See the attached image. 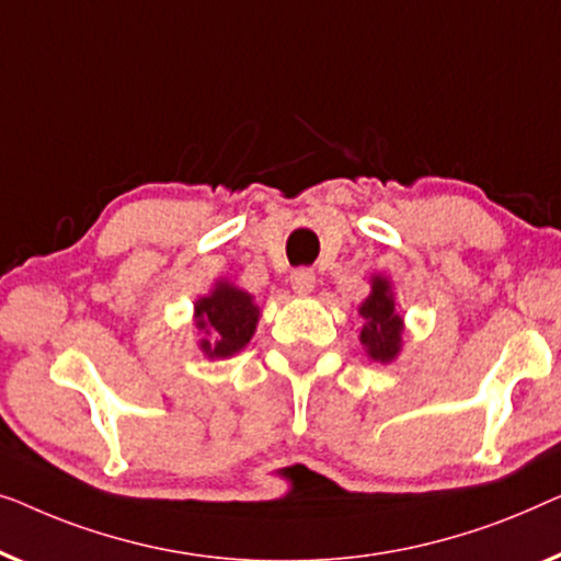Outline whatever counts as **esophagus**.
I'll use <instances>...</instances> for the list:
<instances>
[{
    "label": "esophagus",
    "instance_id": "34e87169",
    "mask_svg": "<svg viewBox=\"0 0 561 561\" xmlns=\"http://www.w3.org/2000/svg\"><path fill=\"white\" fill-rule=\"evenodd\" d=\"M289 282H291V289H295V295H299V297H307L314 289L312 270H295L291 272Z\"/></svg>",
    "mask_w": 561,
    "mask_h": 561
}]
</instances>
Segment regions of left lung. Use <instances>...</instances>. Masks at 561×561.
I'll use <instances>...</instances> for the list:
<instances>
[{
    "mask_svg": "<svg viewBox=\"0 0 561 561\" xmlns=\"http://www.w3.org/2000/svg\"><path fill=\"white\" fill-rule=\"evenodd\" d=\"M363 328L358 341L366 356L376 363H391L404 348V318L397 310L391 279L370 274V295L358 307Z\"/></svg>",
    "mask_w": 561,
    "mask_h": 561,
    "instance_id": "left-lung-1",
    "label": "left lung"
}]
</instances>
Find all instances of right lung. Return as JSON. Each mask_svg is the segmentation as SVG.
Segmentation results:
<instances>
[{"instance_id":"add662e5","label":"right lung","mask_w":561,"mask_h":561,"mask_svg":"<svg viewBox=\"0 0 561 561\" xmlns=\"http://www.w3.org/2000/svg\"><path fill=\"white\" fill-rule=\"evenodd\" d=\"M259 318H262V310L254 302V295L228 279H218L208 295L198 297L193 305L203 356L213 360L236 356L254 337Z\"/></svg>"}]
</instances>
